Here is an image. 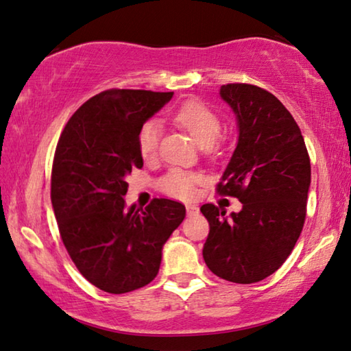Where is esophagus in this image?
<instances>
[{
    "instance_id": "1",
    "label": "esophagus",
    "mask_w": 351,
    "mask_h": 351,
    "mask_svg": "<svg viewBox=\"0 0 351 351\" xmlns=\"http://www.w3.org/2000/svg\"><path fill=\"white\" fill-rule=\"evenodd\" d=\"M186 209H187V214L189 215H195V214L199 213V208H198L197 204H187Z\"/></svg>"
}]
</instances>
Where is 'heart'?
I'll return each instance as SVG.
<instances>
[{"label": "heart", "mask_w": 351, "mask_h": 351, "mask_svg": "<svg viewBox=\"0 0 351 351\" xmlns=\"http://www.w3.org/2000/svg\"><path fill=\"white\" fill-rule=\"evenodd\" d=\"M173 119L178 125L192 136L202 148L213 147L220 136L221 123L219 115L213 109L199 101H186L175 110ZM160 138V126L158 121L148 120L141 126L137 134L138 152L145 159H152L158 153ZM202 176L182 169H171L159 181V189L173 198L187 199L195 192V186Z\"/></svg>", "instance_id": "heart-1"}]
</instances>
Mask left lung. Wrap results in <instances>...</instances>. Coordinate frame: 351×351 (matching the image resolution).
<instances>
[{
  "instance_id": "obj_1",
  "label": "left lung",
  "mask_w": 351,
  "mask_h": 351,
  "mask_svg": "<svg viewBox=\"0 0 351 351\" xmlns=\"http://www.w3.org/2000/svg\"><path fill=\"white\" fill-rule=\"evenodd\" d=\"M220 97L236 115L237 145L217 186L239 198L242 209L225 215L203 204L209 236L203 247L214 275L252 285L280 269L303 230L311 162L298 125L270 92L252 84H226Z\"/></svg>"
}]
</instances>
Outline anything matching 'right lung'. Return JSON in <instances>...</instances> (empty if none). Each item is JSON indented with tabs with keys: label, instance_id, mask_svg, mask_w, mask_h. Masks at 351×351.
Masks as SVG:
<instances>
[{
	"label": "right lung",
	"instance_id": "1",
	"mask_svg": "<svg viewBox=\"0 0 351 351\" xmlns=\"http://www.w3.org/2000/svg\"><path fill=\"white\" fill-rule=\"evenodd\" d=\"M173 92L110 88L71 115L56 147L51 203L62 242L81 275L109 293L147 286L184 204L154 198L126 208V176L142 169L137 134Z\"/></svg>",
	"mask_w": 351,
	"mask_h": 351
}]
</instances>
